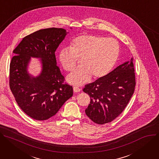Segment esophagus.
Masks as SVG:
<instances>
[{"label": "esophagus", "instance_id": "34e87169", "mask_svg": "<svg viewBox=\"0 0 159 159\" xmlns=\"http://www.w3.org/2000/svg\"><path fill=\"white\" fill-rule=\"evenodd\" d=\"M73 91H74V92H75V93H78V92H80L81 91V89H79L78 87L75 86V87H73Z\"/></svg>", "mask_w": 159, "mask_h": 159}]
</instances>
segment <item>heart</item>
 <instances>
[{
    "label": "heart",
    "instance_id": "b5f03b06",
    "mask_svg": "<svg viewBox=\"0 0 159 159\" xmlns=\"http://www.w3.org/2000/svg\"><path fill=\"white\" fill-rule=\"evenodd\" d=\"M120 54V46L114 39L95 34H83L75 38L70 48H64L59 53V61L66 71L73 70L77 59H81L80 68L67 77L73 85L81 86L95 80L107 76L115 67Z\"/></svg>",
    "mask_w": 159,
    "mask_h": 159
}]
</instances>
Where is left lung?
Returning <instances> with one entry per match:
<instances>
[{
    "mask_svg": "<svg viewBox=\"0 0 159 159\" xmlns=\"http://www.w3.org/2000/svg\"><path fill=\"white\" fill-rule=\"evenodd\" d=\"M133 59L117 66L107 76L86 84L83 91L90 103L86 116L98 125L110 122L125 110L135 88Z\"/></svg>",
    "mask_w": 159,
    "mask_h": 159,
    "instance_id": "left-lung-1",
    "label": "left lung"
}]
</instances>
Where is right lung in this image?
I'll return each instance as SVG.
<instances>
[{"instance_id":"1","label":"right lung","mask_w":159,"mask_h":159,"mask_svg":"<svg viewBox=\"0 0 159 159\" xmlns=\"http://www.w3.org/2000/svg\"><path fill=\"white\" fill-rule=\"evenodd\" d=\"M68 32L63 28L40 30L23 39L13 50L10 63L9 85L22 111L38 120L54 116L73 95L72 86L64 84V78L57 66L55 52ZM31 57L41 59V73L30 74Z\"/></svg>"}]
</instances>
